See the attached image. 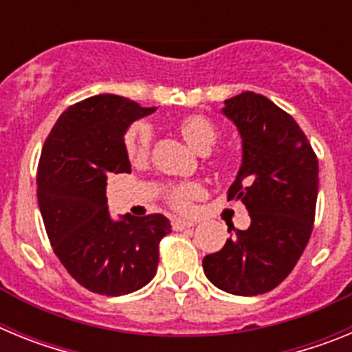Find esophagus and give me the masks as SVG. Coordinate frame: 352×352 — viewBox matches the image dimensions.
<instances>
[{"label": "esophagus", "instance_id": "esophagus-1", "mask_svg": "<svg viewBox=\"0 0 352 352\" xmlns=\"http://www.w3.org/2000/svg\"><path fill=\"white\" fill-rule=\"evenodd\" d=\"M170 226H173L174 231H183V229H188V227L194 226V222H190V220H183V219H173Z\"/></svg>", "mask_w": 352, "mask_h": 352}]
</instances>
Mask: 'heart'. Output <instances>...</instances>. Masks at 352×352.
Segmentation results:
<instances>
[{
	"instance_id": "obj_1",
	"label": "heart",
	"mask_w": 352,
	"mask_h": 352,
	"mask_svg": "<svg viewBox=\"0 0 352 352\" xmlns=\"http://www.w3.org/2000/svg\"><path fill=\"white\" fill-rule=\"evenodd\" d=\"M176 130L182 135L183 141L195 149L197 153H208L217 142V129L201 114H188L178 120ZM149 144H151V129L144 121L133 123L125 133V153L132 164H142L149 155ZM203 195V186L199 183H179L167 192V199L176 210L186 211L190 208L192 201Z\"/></svg>"
}]
</instances>
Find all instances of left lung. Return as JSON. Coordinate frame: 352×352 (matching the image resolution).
Returning <instances> with one entry per match:
<instances>
[{
  "mask_svg": "<svg viewBox=\"0 0 352 352\" xmlns=\"http://www.w3.org/2000/svg\"><path fill=\"white\" fill-rule=\"evenodd\" d=\"M222 114L241 138V166L229 199L245 204L250 227H229L222 250L203 259L214 287L236 296L272 291L296 266L312 234L319 164L307 135L270 98L245 91Z\"/></svg>",
  "mask_w": 352,
  "mask_h": 352,
  "instance_id": "obj_1",
  "label": "left lung"
}]
</instances>
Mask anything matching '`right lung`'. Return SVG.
I'll return each mask as SVG.
<instances>
[{
	"label": "right lung",
	"instance_id": "obj_1",
	"mask_svg": "<svg viewBox=\"0 0 352 352\" xmlns=\"http://www.w3.org/2000/svg\"><path fill=\"white\" fill-rule=\"evenodd\" d=\"M157 107L118 95L72 105L43 144L36 195L54 254L82 287L104 296L139 291L157 273L158 243L170 232L164 214L113 219L107 178L130 173L125 133Z\"/></svg>",
	"mask_w": 352,
	"mask_h": 352
}]
</instances>
